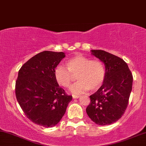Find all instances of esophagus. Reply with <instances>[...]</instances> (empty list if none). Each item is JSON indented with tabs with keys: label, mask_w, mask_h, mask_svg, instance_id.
<instances>
[{
	"label": "esophagus",
	"mask_w": 146,
	"mask_h": 146,
	"mask_svg": "<svg viewBox=\"0 0 146 146\" xmlns=\"http://www.w3.org/2000/svg\"><path fill=\"white\" fill-rule=\"evenodd\" d=\"M79 95H72V98H74V99H77V98H79Z\"/></svg>",
	"instance_id": "34e87169"
}]
</instances>
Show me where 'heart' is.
I'll return each instance as SVG.
<instances>
[{
    "label": "heart",
    "mask_w": 146,
    "mask_h": 146,
    "mask_svg": "<svg viewBox=\"0 0 146 146\" xmlns=\"http://www.w3.org/2000/svg\"><path fill=\"white\" fill-rule=\"evenodd\" d=\"M65 68L58 66L54 70L55 81L61 87L68 89L76 76L78 81L72 88L74 93H81L91 90L96 91L103 84L105 68L101 61L91 59L77 54L66 62Z\"/></svg>",
    "instance_id": "1"
}]
</instances>
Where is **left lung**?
Here are the masks:
<instances>
[{
	"instance_id": "left-lung-1",
	"label": "left lung",
	"mask_w": 146,
	"mask_h": 146,
	"mask_svg": "<svg viewBox=\"0 0 146 146\" xmlns=\"http://www.w3.org/2000/svg\"><path fill=\"white\" fill-rule=\"evenodd\" d=\"M91 53L105 64L106 74L101 87L90 96L86 111L97 125H108L120 119L127 109L133 75L120 57L103 50H91Z\"/></svg>"
}]
</instances>
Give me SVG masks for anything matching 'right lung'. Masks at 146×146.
<instances>
[{
  "mask_svg": "<svg viewBox=\"0 0 146 146\" xmlns=\"http://www.w3.org/2000/svg\"><path fill=\"white\" fill-rule=\"evenodd\" d=\"M64 57V52L42 51L19 70L16 98L27 118L38 125L47 128L56 125L72 100L54 77V70Z\"/></svg>",
  "mask_w": 146,
  "mask_h": 146,
  "instance_id": "add662e5",
  "label": "right lung"
}]
</instances>
